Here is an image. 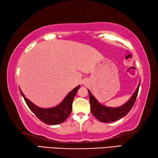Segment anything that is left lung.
Wrapping results in <instances>:
<instances>
[{"label": "left lung", "mask_w": 158, "mask_h": 158, "mask_svg": "<svg viewBox=\"0 0 158 158\" xmlns=\"http://www.w3.org/2000/svg\"><path fill=\"white\" fill-rule=\"evenodd\" d=\"M139 85L140 82L132 97L125 104L118 107H108L103 106L100 103H98V101L96 100V98L90 92V91L88 89L89 95L91 112L98 121L103 123L113 122V121L120 119L121 118L125 117L130 112V110L132 109V106H134L138 92H139Z\"/></svg>", "instance_id": "obj_1"}]
</instances>
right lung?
I'll list each match as a JSON object with an SVG mask.
<instances>
[{"instance_id":"add662e5","label":"right lung","mask_w":158,"mask_h":158,"mask_svg":"<svg viewBox=\"0 0 158 158\" xmlns=\"http://www.w3.org/2000/svg\"><path fill=\"white\" fill-rule=\"evenodd\" d=\"M80 87H81V85H78L76 88H74L66 95L62 103L57 106L51 107V108H41V107L35 106L31 101L26 98L20 88L19 89H20V92L26 101L27 106L39 119L48 125H57V124L64 122L71 114L73 98Z\"/></svg>"}]
</instances>
